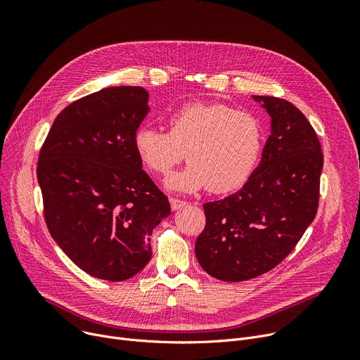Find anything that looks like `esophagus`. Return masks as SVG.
<instances>
[{"mask_svg": "<svg viewBox=\"0 0 360 360\" xmlns=\"http://www.w3.org/2000/svg\"><path fill=\"white\" fill-rule=\"evenodd\" d=\"M169 202H170V207H172V210H179V209H184V207L188 205L186 201H182V200H178V198H169Z\"/></svg>", "mask_w": 360, "mask_h": 360, "instance_id": "esophagus-1", "label": "esophagus"}]
</instances>
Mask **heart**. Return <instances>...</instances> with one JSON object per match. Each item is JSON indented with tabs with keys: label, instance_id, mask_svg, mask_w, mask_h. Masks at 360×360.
<instances>
[{
	"label": "heart",
	"instance_id": "obj_1",
	"mask_svg": "<svg viewBox=\"0 0 360 360\" xmlns=\"http://www.w3.org/2000/svg\"><path fill=\"white\" fill-rule=\"evenodd\" d=\"M169 132L140 127L134 148L155 174H167L184 156L190 160L181 172L169 175L166 188L195 193H228L240 186L259 158L262 127L257 117L224 103L193 102L176 109L167 120Z\"/></svg>",
	"mask_w": 360,
	"mask_h": 360
}]
</instances>
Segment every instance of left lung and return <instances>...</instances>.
Here are the masks:
<instances>
[{
    "label": "left lung",
    "instance_id": "8db88e82",
    "mask_svg": "<svg viewBox=\"0 0 360 360\" xmlns=\"http://www.w3.org/2000/svg\"><path fill=\"white\" fill-rule=\"evenodd\" d=\"M271 118L259 165L235 194L205 202L195 255L205 273L243 281L273 270L312 223L324 156L312 125L295 105L252 96Z\"/></svg>",
    "mask_w": 360,
    "mask_h": 360
}]
</instances>
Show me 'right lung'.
<instances>
[{
	"mask_svg": "<svg viewBox=\"0 0 360 360\" xmlns=\"http://www.w3.org/2000/svg\"><path fill=\"white\" fill-rule=\"evenodd\" d=\"M148 110L143 87L102 89L68 105L41 148L37 182L49 233L96 278L122 281L141 271L151 232L170 214L134 148Z\"/></svg>",
	"mask_w": 360,
	"mask_h": 360,
	"instance_id": "right-lung-1",
	"label": "right lung"
}]
</instances>
